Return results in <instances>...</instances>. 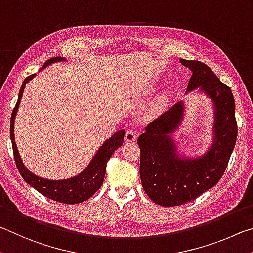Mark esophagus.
<instances>
[{
	"label": "esophagus",
	"mask_w": 253,
	"mask_h": 253,
	"mask_svg": "<svg viewBox=\"0 0 253 253\" xmlns=\"http://www.w3.org/2000/svg\"><path fill=\"white\" fill-rule=\"evenodd\" d=\"M138 138V134L135 133L134 130H127L126 132V134H124V140L126 141V142H132V141L136 140Z\"/></svg>",
	"instance_id": "1"
}]
</instances>
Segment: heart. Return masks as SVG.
Instances as JSON below:
<instances>
[{"label": "heart", "mask_w": 253, "mask_h": 253, "mask_svg": "<svg viewBox=\"0 0 253 253\" xmlns=\"http://www.w3.org/2000/svg\"><path fill=\"white\" fill-rule=\"evenodd\" d=\"M166 104V99H165V97H160V99H158L157 100V102H156V103H154V105H153V109L154 110H161L162 108H163V105H165Z\"/></svg>", "instance_id": "1"}]
</instances>
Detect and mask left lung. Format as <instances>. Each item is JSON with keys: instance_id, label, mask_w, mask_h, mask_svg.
Instances as JSON below:
<instances>
[{"instance_id": "left-lung-1", "label": "left lung", "mask_w": 253, "mask_h": 253, "mask_svg": "<svg viewBox=\"0 0 253 253\" xmlns=\"http://www.w3.org/2000/svg\"><path fill=\"white\" fill-rule=\"evenodd\" d=\"M191 70L188 92L200 87L215 106V139L207 154L197 159H181L169 135L179 126L183 104L179 102L145 127L138 139L141 150L140 178L148 197L157 205H185L206 192L222 178L238 135L231 88L225 85L209 66L200 61L180 60Z\"/></svg>"}]
</instances>
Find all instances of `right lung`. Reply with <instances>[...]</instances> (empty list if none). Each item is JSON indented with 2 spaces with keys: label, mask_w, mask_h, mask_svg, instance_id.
<instances>
[{
  "label": "right lung",
  "mask_w": 253,
  "mask_h": 253,
  "mask_svg": "<svg viewBox=\"0 0 253 253\" xmlns=\"http://www.w3.org/2000/svg\"><path fill=\"white\" fill-rule=\"evenodd\" d=\"M59 61H64V59L63 57L57 56L52 57V59L47 60L45 63L43 64L41 70H43L48 64ZM34 75L35 74L29 75L28 78H25L23 83H22L21 90L19 93V99H17V102L14 109L12 111L11 115L10 136L17 170H19L20 174L22 175V178L25 180L26 183H29L31 187H33L37 191L42 193L44 197L51 199V200H54L61 203H68V205H74V203L86 201L87 199H90L93 194L100 189L102 183H103L106 165H108V161L110 160L111 156H112L115 150L122 145L126 131L120 130L117 133H114L111 136L110 139L106 140L104 144L99 149V151L96 152L95 157L93 158V160L91 161L86 169L81 172L79 175L74 176V178L54 181L42 179L40 178V176L31 173V172L24 167L23 162L21 160L14 141V133H13V131H14V119L17 112V109H19L20 101L22 94H23L24 87L26 85V83H28L31 79H33Z\"/></svg>",
  "instance_id": "add662e5"
}]
</instances>
